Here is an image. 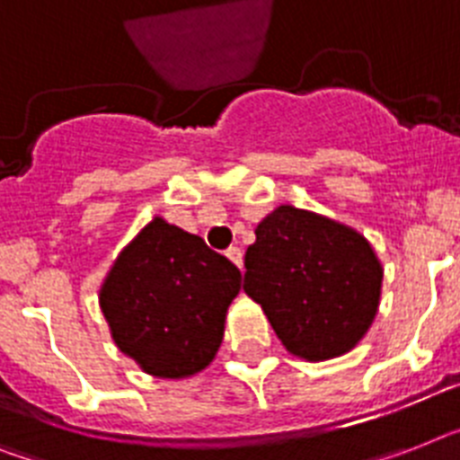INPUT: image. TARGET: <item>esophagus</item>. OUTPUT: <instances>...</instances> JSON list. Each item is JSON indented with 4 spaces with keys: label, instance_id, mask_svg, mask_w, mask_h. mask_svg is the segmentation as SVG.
Listing matches in <instances>:
<instances>
[{
    "label": "esophagus",
    "instance_id": "obj_1",
    "mask_svg": "<svg viewBox=\"0 0 460 460\" xmlns=\"http://www.w3.org/2000/svg\"><path fill=\"white\" fill-rule=\"evenodd\" d=\"M226 256L230 258L237 268H242V263H244V253H242V249H237V246H230L226 252Z\"/></svg>",
    "mask_w": 460,
    "mask_h": 460
}]
</instances>
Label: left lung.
I'll return each mask as SVG.
<instances>
[{
  "mask_svg": "<svg viewBox=\"0 0 460 460\" xmlns=\"http://www.w3.org/2000/svg\"><path fill=\"white\" fill-rule=\"evenodd\" d=\"M244 265L246 296L305 362L350 352L378 313L383 265L367 237L314 211L282 204L265 216Z\"/></svg>",
  "mask_w": 460,
  "mask_h": 460,
  "instance_id": "obj_1",
  "label": "left lung"
}]
</instances>
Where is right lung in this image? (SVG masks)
Here are the masks:
<instances>
[{"mask_svg": "<svg viewBox=\"0 0 460 460\" xmlns=\"http://www.w3.org/2000/svg\"><path fill=\"white\" fill-rule=\"evenodd\" d=\"M242 275L202 237L155 216L101 284V313L127 358L155 378H188L214 362Z\"/></svg>", "mask_w": 460, "mask_h": 460, "instance_id": "right-lung-1", "label": "right lung"}]
</instances>
